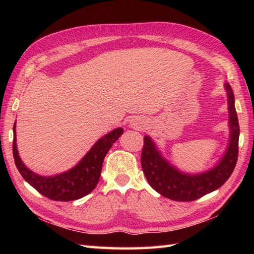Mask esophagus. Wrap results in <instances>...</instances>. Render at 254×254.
I'll return each mask as SVG.
<instances>
[{"instance_id":"esophagus-1","label":"esophagus","mask_w":254,"mask_h":254,"mask_svg":"<svg viewBox=\"0 0 254 254\" xmlns=\"http://www.w3.org/2000/svg\"><path fill=\"white\" fill-rule=\"evenodd\" d=\"M133 124H134V127H136L138 128H141L143 127V122L142 121H135Z\"/></svg>"}]
</instances>
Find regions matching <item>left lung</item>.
Returning a JSON list of instances; mask_svg holds the SVG:
<instances>
[{"instance_id": "obj_1", "label": "left lung", "mask_w": 254, "mask_h": 254, "mask_svg": "<svg viewBox=\"0 0 254 254\" xmlns=\"http://www.w3.org/2000/svg\"><path fill=\"white\" fill-rule=\"evenodd\" d=\"M228 95L230 143L223 159L215 168L199 175H186L167 163L149 136H144L141 164L145 177L155 191L174 201L190 202L217 190L229 179L238 159L239 122L235 96L230 85L225 84Z\"/></svg>"}]
</instances>
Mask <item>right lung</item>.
I'll list each match as a JSON object with an SVG mask.
<instances>
[{
  "instance_id": "add662e5",
  "label": "right lung",
  "mask_w": 254,
  "mask_h": 254,
  "mask_svg": "<svg viewBox=\"0 0 254 254\" xmlns=\"http://www.w3.org/2000/svg\"><path fill=\"white\" fill-rule=\"evenodd\" d=\"M15 124L13 127V156L15 165L25 181L42 195L53 201H75L87 195L96 188L100 179L102 163L112 144L122 135L123 128L118 127L97 142L79 163L64 174L55 177L38 176L20 160L16 145Z\"/></svg>"
}]
</instances>
